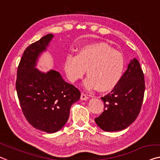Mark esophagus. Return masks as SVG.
<instances>
[{
	"label": "esophagus",
	"mask_w": 160,
	"mask_h": 160,
	"mask_svg": "<svg viewBox=\"0 0 160 160\" xmlns=\"http://www.w3.org/2000/svg\"><path fill=\"white\" fill-rule=\"evenodd\" d=\"M80 99L82 100V101H87V100L88 99V97L86 95V94L85 93H82L81 94V96H80Z\"/></svg>",
	"instance_id": "esophagus-1"
}]
</instances>
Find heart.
<instances>
[{
    "mask_svg": "<svg viewBox=\"0 0 160 160\" xmlns=\"http://www.w3.org/2000/svg\"><path fill=\"white\" fill-rule=\"evenodd\" d=\"M125 65L124 57L120 52L105 44H90L81 47L77 55L69 54L66 57L65 70L68 79L74 82L87 70L85 88L107 92L120 82Z\"/></svg>",
    "mask_w": 160,
    "mask_h": 160,
    "instance_id": "1",
    "label": "heart"
}]
</instances>
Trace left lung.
<instances>
[{
  "label": "left lung",
  "mask_w": 160,
  "mask_h": 160,
  "mask_svg": "<svg viewBox=\"0 0 160 160\" xmlns=\"http://www.w3.org/2000/svg\"><path fill=\"white\" fill-rule=\"evenodd\" d=\"M144 90V73L139 61L133 58L118 84L101 98L104 111L95 118L96 124L105 132L125 129L139 114Z\"/></svg>",
  "instance_id": "8db88e82"
}]
</instances>
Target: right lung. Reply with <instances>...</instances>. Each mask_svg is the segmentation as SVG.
<instances>
[{"mask_svg":"<svg viewBox=\"0 0 160 160\" xmlns=\"http://www.w3.org/2000/svg\"><path fill=\"white\" fill-rule=\"evenodd\" d=\"M53 37L52 34L44 36L25 49L16 82L19 103L28 122L49 133L65 126L71 106L80 98V90L66 82L56 70L42 72L36 68L38 58Z\"/></svg>","mask_w":160,"mask_h":160,"instance_id":"1","label":"right lung"}]
</instances>
